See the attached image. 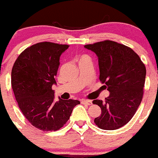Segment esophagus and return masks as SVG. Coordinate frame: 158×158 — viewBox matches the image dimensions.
Segmentation results:
<instances>
[{
	"mask_svg": "<svg viewBox=\"0 0 158 158\" xmlns=\"http://www.w3.org/2000/svg\"><path fill=\"white\" fill-rule=\"evenodd\" d=\"M81 103L84 104H87V105H90V104H92V101H90V100L82 99L81 100Z\"/></svg>",
	"mask_w": 158,
	"mask_h": 158,
	"instance_id": "obj_1",
	"label": "esophagus"
}]
</instances>
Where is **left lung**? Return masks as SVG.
Returning a JSON list of instances; mask_svg holds the SVG:
<instances>
[{"mask_svg": "<svg viewBox=\"0 0 158 158\" xmlns=\"http://www.w3.org/2000/svg\"><path fill=\"white\" fill-rule=\"evenodd\" d=\"M98 59L99 79L110 95L94 100L101 109L94 123L103 130H116L131 121L143 98L146 68L131 48L112 40L84 46Z\"/></svg>", "mask_w": 158, "mask_h": 158, "instance_id": "1", "label": "left lung"}]
</instances>
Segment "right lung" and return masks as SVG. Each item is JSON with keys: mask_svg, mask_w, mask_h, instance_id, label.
<instances>
[{"mask_svg": "<svg viewBox=\"0 0 158 158\" xmlns=\"http://www.w3.org/2000/svg\"><path fill=\"white\" fill-rule=\"evenodd\" d=\"M69 46L40 42L24 50L15 62L11 86L21 112L28 121L43 131H57L69 120L77 100L54 101L52 86L60 57Z\"/></svg>", "mask_w": 158, "mask_h": 158, "instance_id": "right-lung-1", "label": "right lung"}]
</instances>
